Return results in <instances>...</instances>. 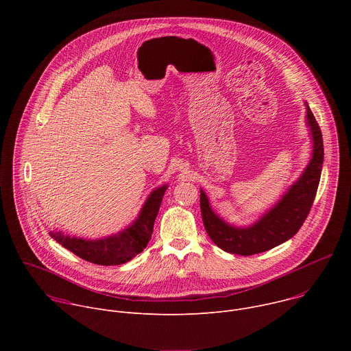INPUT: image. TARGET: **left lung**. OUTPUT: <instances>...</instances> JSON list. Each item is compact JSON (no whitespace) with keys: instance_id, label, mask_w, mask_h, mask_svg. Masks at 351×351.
Masks as SVG:
<instances>
[{"instance_id":"8db88e82","label":"left lung","mask_w":351,"mask_h":351,"mask_svg":"<svg viewBox=\"0 0 351 351\" xmlns=\"http://www.w3.org/2000/svg\"><path fill=\"white\" fill-rule=\"evenodd\" d=\"M306 110V125L313 143L311 158L302 175L282 194L278 203L256 222L247 226L226 222L213 210L206 191L199 189V208L204 228L211 240L223 252L239 256L264 253L291 239L306 221L314 203L324 164L322 133L307 103Z\"/></svg>"}]
</instances>
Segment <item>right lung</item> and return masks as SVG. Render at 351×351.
I'll return each mask as SVG.
<instances>
[{"instance_id":"1","label":"right lung","mask_w":351,"mask_h":351,"mask_svg":"<svg viewBox=\"0 0 351 351\" xmlns=\"http://www.w3.org/2000/svg\"><path fill=\"white\" fill-rule=\"evenodd\" d=\"M167 189L168 184H162L149 193L137 218L115 234L99 239H84L49 230V236L84 261L97 265L125 264L141 253L152 239L154 222Z\"/></svg>"}]
</instances>
